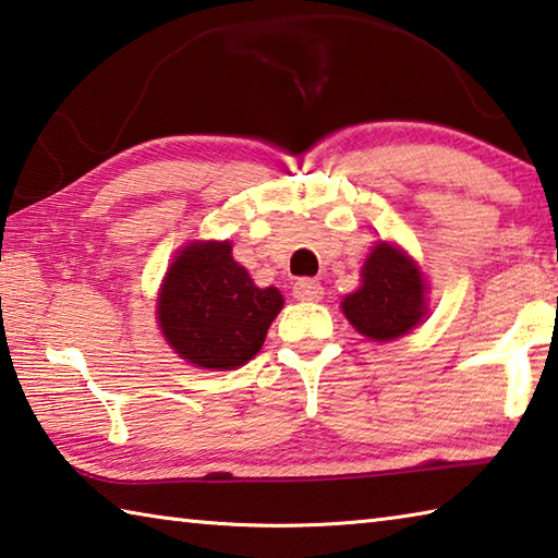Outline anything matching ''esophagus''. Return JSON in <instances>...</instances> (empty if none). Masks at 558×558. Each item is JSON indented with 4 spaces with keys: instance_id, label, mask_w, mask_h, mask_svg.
Instances as JSON below:
<instances>
[{
    "instance_id": "obj_1",
    "label": "esophagus",
    "mask_w": 558,
    "mask_h": 558,
    "mask_svg": "<svg viewBox=\"0 0 558 558\" xmlns=\"http://www.w3.org/2000/svg\"><path fill=\"white\" fill-rule=\"evenodd\" d=\"M294 299L296 301H320L324 299V287L316 279H299L294 284Z\"/></svg>"
}]
</instances>
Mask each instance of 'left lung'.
Here are the masks:
<instances>
[{
    "label": "left lung",
    "mask_w": 558,
    "mask_h": 558,
    "mask_svg": "<svg viewBox=\"0 0 558 558\" xmlns=\"http://www.w3.org/2000/svg\"><path fill=\"white\" fill-rule=\"evenodd\" d=\"M363 284L343 299L345 318L369 340H395L426 316L424 271L392 242H377L363 264Z\"/></svg>",
    "instance_id": "obj_1"
}]
</instances>
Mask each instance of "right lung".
Segmentation results:
<instances>
[{
    "label": "right lung",
    "instance_id": "obj_1",
    "mask_svg": "<svg viewBox=\"0 0 558 558\" xmlns=\"http://www.w3.org/2000/svg\"><path fill=\"white\" fill-rule=\"evenodd\" d=\"M284 306L277 287H254L232 244L191 242L166 271L156 318L173 353L203 369H234L259 353Z\"/></svg>",
    "mask_w": 558,
    "mask_h": 558
}]
</instances>
